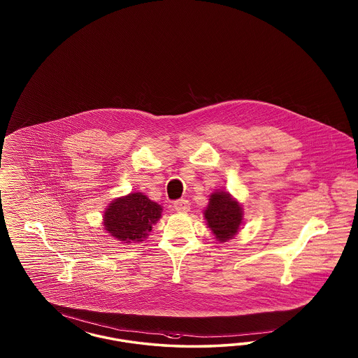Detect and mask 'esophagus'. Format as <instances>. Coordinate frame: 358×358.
<instances>
[{
    "label": "esophagus",
    "mask_w": 358,
    "mask_h": 358,
    "mask_svg": "<svg viewBox=\"0 0 358 358\" xmlns=\"http://www.w3.org/2000/svg\"><path fill=\"white\" fill-rule=\"evenodd\" d=\"M177 213H187L190 210V203L187 199H178L173 203Z\"/></svg>",
    "instance_id": "34e87169"
}]
</instances>
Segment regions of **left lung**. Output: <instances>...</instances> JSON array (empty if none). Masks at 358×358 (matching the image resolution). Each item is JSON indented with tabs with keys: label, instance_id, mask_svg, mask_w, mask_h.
I'll return each instance as SVG.
<instances>
[{
	"label": "left lung",
	"instance_id": "8db88e82",
	"mask_svg": "<svg viewBox=\"0 0 358 358\" xmlns=\"http://www.w3.org/2000/svg\"><path fill=\"white\" fill-rule=\"evenodd\" d=\"M203 217L217 241L226 243L238 235L243 224L244 211L236 198L227 192L215 190L208 198Z\"/></svg>",
	"mask_w": 358,
	"mask_h": 358
}]
</instances>
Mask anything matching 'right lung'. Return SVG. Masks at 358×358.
<instances>
[{"mask_svg":"<svg viewBox=\"0 0 358 358\" xmlns=\"http://www.w3.org/2000/svg\"><path fill=\"white\" fill-rule=\"evenodd\" d=\"M162 214L163 207L138 192L111 201L103 211L102 224L110 236L130 245L148 238Z\"/></svg>","mask_w":358,"mask_h":358,"instance_id":"add662e5","label":"right lung"}]
</instances>
